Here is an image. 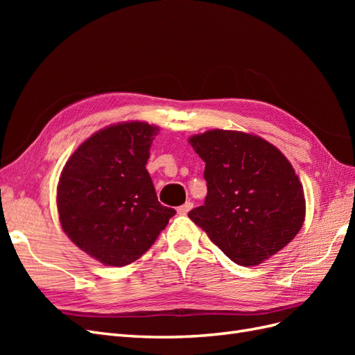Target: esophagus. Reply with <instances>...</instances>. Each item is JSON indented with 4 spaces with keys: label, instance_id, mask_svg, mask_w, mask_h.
<instances>
[{
    "label": "esophagus",
    "instance_id": "obj_1",
    "mask_svg": "<svg viewBox=\"0 0 355 355\" xmlns=\"http://www.w3.org/2000/svg\"><path fill=\"white\" fill-rule=\"evenodd\" d=\"M191 209H192V202L187 201L185 204H182V206L178 207V214H187Z\"/></svg>",
    "mask_w": 355,
    "mask_h": 355
}]
</instances>
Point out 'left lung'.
I'll list each match as a JSON object with an SVG mask.
<instances>
[{"label": "left lung", "mask_w": 355, "mask_h": 355, "mask_svg": "<svg viewBox=\"0 0 355 355\" xmlns=\"http://www.w3.org/2000/svg\"><path fill=\"white\" fill-rule=\"evenodd\" d=\"M189 144L206 163L207 197L188 216L232 262L259 265L296 237L305 196L280 149L259 136L220 128L192 136Z\"/></svg>", "instance_id": "1"}]
</instances>
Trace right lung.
I'll return each mask as SVG.
<instances>
[{
  "label": "right lung",
  "instance_id": "add662e5",
  "mask_svg": "<svg viewBox=\"0 0 355 355\" xmlns=\"http://www.w3.org/2000/svg\"><path fill=\"white\" fill-rule=\"evenodd\" d=\"M158 132L142 121L105 127L75 149L62 170V230L103 265L124 266L139 259L176 214L159 204L145 167Z\"/></svg>",
  "mask_w": 355,
  "mask_h": 355
}]
</instances>
